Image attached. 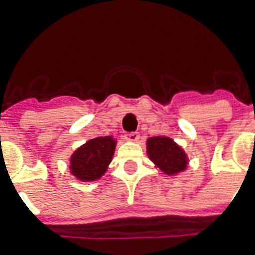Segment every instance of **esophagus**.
Instances as JSON below:
<instances>
[{"label": "esophagus", "mask_w": 255, "mask_h": 255, "mask_svg": "<svg viewBox=\"0 0 255 255\" xmlns=\"http://www.w3.org/2000/svg\"><path fill=\"white\" fill-rule=\"evenodd\" d=\"M140 137L139 132H129V133H127L126 135V139L129 140V141H137Z\"/></svg>", "instance_id": "1"}]
</instances>
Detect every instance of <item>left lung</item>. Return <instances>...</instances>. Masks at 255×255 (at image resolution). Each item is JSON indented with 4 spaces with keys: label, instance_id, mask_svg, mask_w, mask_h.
I'll return each mask as SVG.
<instances>
[{
    "label": "left lung",
    "instance_id": "left-lung-1",
    "mask_svg": "<svg viewBox=\"0 0 255 255\" xmlns=\"http://www.w3.org/2000/svg\"><path fill=\"white\" fill-rule=\"evenodd\" d=\"M149 159L165 174H176L186 169L188 159L180 145L167 136H153L147 140Z\"/></svg>",
    "mask_w": 255,
    "mask_h": 255
}]
</instances>
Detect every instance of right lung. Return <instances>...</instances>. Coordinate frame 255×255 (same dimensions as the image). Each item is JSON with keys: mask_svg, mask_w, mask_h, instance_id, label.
<instances>
[{"mask_svg": "<svg viewBox=\"0 0 255 255\" xmlns=\"http://www.w3.org/2000/svg\"><path fill=\"white\" fill-rule=\"evenodd\" d=\"M115 145L116 140L111 136L88 140L70 157L71 173L81 181H94L100 178L111 163Z\"/></svg>", "mask_w": 255, "mask_h": 255, "instance_id": "add662e5", "label": "right lung"}]
</instances>
